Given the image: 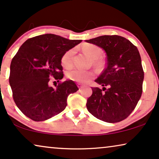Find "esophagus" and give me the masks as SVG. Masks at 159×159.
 <instances>
[{"label": "esophagus", "instance_id": "obj_1", "mask_svg": "<svg viewBox=\"0 0 159 159\" xmlns=\"http://www.w3.org/2000/svg\"><path fill=\"white\" fill-rule=\"evenodd\" d=\"M78 88H79V89H83L84 87V86L82 85L81 84H78Z\"/></svg>", "mask_w": 159, "mask_h": 159}]
</instances>
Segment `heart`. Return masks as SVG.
Listing matches in <instances>:
<instances>
[{
	"label": "heart",
	"mask_w": 159,
	"mask_h": 159,
	"mask_svg": "<svg viewBox=\"0 0 159 159\" xmlns=\"http://www.w3.org/2000/svg\"><path fill=\"white\" fill-rule=\"evenodd\" d=\"M82 49L88 56L94 60V62L97 65H100L101 62L97 60L101 55V49L98 46L93 44H86L82 47ZM75 52L73 48L69 49L65 52L61 57V64L65 68H70L73 65V57ZM95 73L93 70H84L79 68H73L67 71L66 73L67 78L71 81L84 84L88 82L94 77Z\"/></svg>",
	"instance_id": "b5f03b06"
}]
</instances>
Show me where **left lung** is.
Masks as SVG:
<instances>
[{"mask_svg": "<svg viewBox=\"0 0 159 159\" xmlns=\"http://www.w3.org/2000/svg\"><path fill=\"white\" fill-rule=\"evenodd\" d=\"M99 46L107 54V66L92 87L86 107L99 120L117 123L134 111L143 92L144 71L137 46L119 35H102L86 41Z\"/></svg>", "mask_w": 159, "mask_h": 159, "instance_id": "obj_1", "label": "left lung"}]
</instances>
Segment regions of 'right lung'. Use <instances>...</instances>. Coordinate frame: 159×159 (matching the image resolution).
I'll list each match as a JSON object with an SVG mask.
<instances>
[{"mask_svg": "<svg viewBox=\"0 0 159 159\" xmlns=\"http://www.w3.org/2000/svg\"><path fill=\"white\" fill-rule=\"evenodd\" d=\"M81 41L45 34L21 46L11 63L9 84L14 102L27 117L43 121L64 111L68 95L78 88L71 80L61 81V57ZM52 80L58 82L55 89L48 86Z\"/></svg>", "mask_w": 159, "mask_h": 159, "instance_id": "1", "label": "right lung"}]
</instances>
